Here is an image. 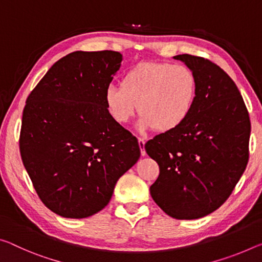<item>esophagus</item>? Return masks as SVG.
Listing matches in <instances>:
<instances>
[{
  "label": "esophagus",
  "instance_id": "esophagus-1",
  "mask_svg": "<svg viewBox=\"0 0 262 262\" xmlns=\"http://www.w3.org/2000/svg\"><path fill=\"white\" fill-rule=\"evenodd\" d=\"M138 141H139V146H140V149H141V155L146 156V149H144V144H146V140L142 139V138H139Z\"/></svg>",
  "mask_w": 262,
  "mask_h": 262
}]
</instances>
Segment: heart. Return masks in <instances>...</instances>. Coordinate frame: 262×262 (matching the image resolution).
<instances>
[{"instance_id": "heart-1", "label": "heart", "mask_w": 262, "mask_h": 262, "mask_svg": "<svg viewBox=\"0 0 262 262\" xmlns=\"http://www.w3.org/2000/svg\"><path fill=\"white\" fill-rule=\"evenodd\" d=\"M197 95V77L188 66L143 61L124 72L121 84L107 86L103 100L116 123H129L140 110V130L168 133L190 118Z\"/></svg>"}]
</instances>
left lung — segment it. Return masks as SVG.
Segmentation results:
<instances>
[{
	"instance_id": "left-lung-1",
	"label": "left lung",
	"mask_w": 262,
	"mask_h": 262,
	"mask_svg": "<svg viewBox=\"0 0 262 262\" xmlns=\"http://www.w3.org/2000/svg\"><path fill=\"white\" fill-rule=\"evenodd\" d=\"M173 58L196 74L197 101L184 124L144 146L160 167L150 194L170 217L198 219L225 203L246 169L251 121L224 70L203 57Z\"/></svg>"
}]
</instances>
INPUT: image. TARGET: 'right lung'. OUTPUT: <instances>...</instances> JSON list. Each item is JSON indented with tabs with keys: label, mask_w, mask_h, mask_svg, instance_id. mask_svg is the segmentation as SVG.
Here are the masks:
<instances>
[{
	"label": "right lung",
	"mask_w": 262,
	"mask_h": 262,
	"mask_svg": "<svg viewBox=\"0 0 262 262\" xmlns=\"http://www.w3.org/2000/svg\"><path fill=\"white\" fill-rule=\"evenodd\" d=\"M121 61L108 50L69 53L27 99L20 156L40 201L61 217L101 211L140 159L138 139L111 118L103 100Z\"/></svg>",
	"instance_id": "obj_1"
}]
</instances>
